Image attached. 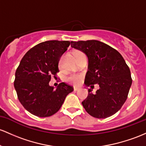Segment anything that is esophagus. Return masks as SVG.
<instances>
[{
	"label": "esophagus",
	"instance_id": "obj_1",
	"mask_svg": "<svg viewBox=\"0 0 146 146\" xmlns=\"http://www.w3.org/2000/svg\"><path fill=\"white\" fill-rule=\"evenodd\" d=\"M80 89V87H77V86H74V91H78Z\"/></svg>",
	"mask_w": 146,
	"mask_h": 146
}]
</instances>
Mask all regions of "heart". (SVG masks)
Wrapping results in <instances>:
<instances>
[{"label": "heart", "mask_w": 146, "mask_h": 146, "mask_svg": "<svg viewBox=\"0 0 146 146\" xmlns=\"http://www.w3.org/2000/svg\"><path fill=\"white\" fill-rule=\"evenodd\" d=\"M75 52V54L76 53ZM83 78H84V75L82 73H70L68 76H66L65 80L68 83L73 85H79L80 84L82 81Z\"/></svg>", "instance_id": "obj_1"}]
</instances>
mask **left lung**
I'll list each match as a JSON object with an SVG mask.
<instances>
[{
  "instance_id": "obj_1",
  "label": "left lung",
  "mask_w": 146,
  "mask_h": 146,
  "mask_svg": "<svg viewBox=\"0 0 146 146\" xmlns=\"http://www.w3.org/2000/svg\"><path fill=\"white\" fill-rule=\"evenodd\" d=\"M70 46L86 54L89 61L84 84L100 89L95 94L88 90L83 107L89 114L105 118L116 113L126 101L132 80L122 55L111 46L97 40L71 41Z\"/></svg>"
}]
</instances>
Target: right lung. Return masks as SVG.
Masks as SVG:
<instances>
[{
  "label": "right lung",
  "mask_w": 146,
  "mask_h": 146,
  "mask_svg": "<svg viewBox=\"0 0 146 146\" xmlns=\"http://www.w3.org/2000/svg\"><path fill=\"white\" fill-rule=\"evenodd\" d=\"M68 41H46L25 53L15 73L14 85L24 108L39 117L55 114L73 86L61 82L56 89L49 85L51 76L59 72L61 56L70 46Z\"/></svg>",
  "instance_id": "obj_1"
}]
</instances>
